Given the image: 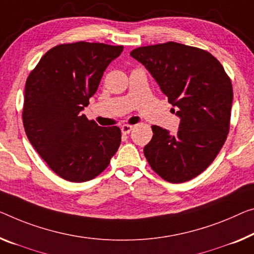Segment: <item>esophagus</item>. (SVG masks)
<instances>
[{
	"instance_id": "34e87169",
	"label": "esophagus",
	"mask_w": 254,
	"mask_h": 254,
	"mask_svg": "<svg viewBox=\"0 0 254 254\" xmlns=\"http://www.w3.org/2000/svg\"><path fill=\"white\" fill-rule=\"evenodd\" d=\"M132 126H129V125H123L122 126V132L123 134H125V135H127V134H129V132L132 130Z\"/></svg>"
}]
</instances>
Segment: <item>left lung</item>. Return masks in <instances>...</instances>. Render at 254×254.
<instances>
[{"label":"left lung","instance_id":"1","mask_svg":"<svg viewBox=\"0 0 254 254\" xmlns=\"http://www.w3.org/2000/svg\"><path fill=\"white\" fill-rule=\"evenodd\" d=\"M130 57L151 73L181 119L175 135L152 126L144 155L165 181H190L211 165L227 138L232 81L209 52L179 43L143 46Z\"/></svg>","mask_w":254,"mask_h":254}]
</instances>
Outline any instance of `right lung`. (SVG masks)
I'll return each instance as SVG.
<instances>
[{
  "label": "right lung",
  "instance_id": "1",
  "mask_svg": "<svg viewBox=\"0 0 254 254\" xmlns=\"http://www.w3.org/2000/svg\"><path fill=\"white\" fill-rule=\"evenodd\" d=\"M124 46L77 42L48 51L27 78L22 120L41 158L65 181H91L109 166L122 142L118 127L81 114L103 72Z\"/></svg>",
  "mask_w": 254,
  "mask_h": 254
}]
</instances>
